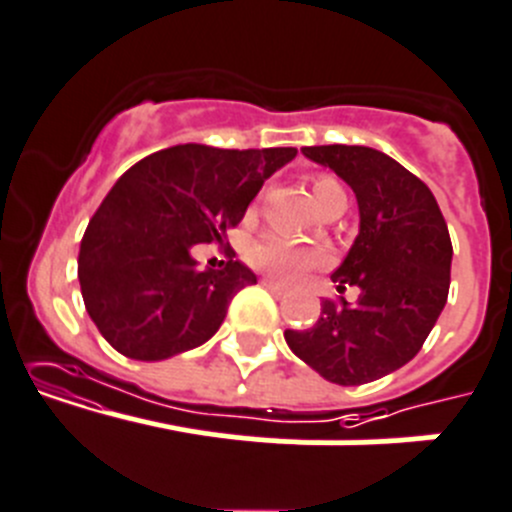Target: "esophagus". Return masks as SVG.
Segmentation results:
<instances>
[{"label": "esophagus", "instance_id": "34e87169", "mask_svg": "<svg viewBox=\"0 0 512 512\" xmlns=\"http://www.w3.org/2000/svg\"><path fill=\"white\" fill-rule=\"evenodd\" d=\"M261 284H264L266 289L271 291V294H276V296H284V294H286V289H284V286H281V284H276V281H271V279H264V281H261Z\"/></svg>", "mask_w": 512, "mask_h": 512}]
</instances>
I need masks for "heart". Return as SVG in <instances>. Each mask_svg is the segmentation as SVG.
I'll return each mask as SVG.
<instances>
[{
    "mask_svg": "<svg viewBox=\"0 0 512 512\" xmlns=\"http://www.w3.org/2000/svg\"><path fill=\"white\" fill-rule=\"evenodd\" d=\"M311 193L321 211L332 206H347V191L332 175H316ZM324 261L326 256L316 248L301 246L281 236H264L248 248V264L286 286L301 281L311 269H319Z\"/></svg>",
    "mask_w": 512,
    "mask_h": 512,
    "instance_id": "obj_1",
    "label": "heart"
}]
</instances>
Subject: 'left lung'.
I'll return each mask as SVG.
<instances>
[{"label":"left lung","mask_w":512,"mask_h":512,"mask_svg":"<svg viewBox=\"0 0 512 512\" xmlns=\"http://www.w3.org/2000/svg\"><path fill=\"white\" fill-rule=\"evenodd\" d=\"M301 153L334 170L357 196L359 233L332 274L354 304L324 301L306 332L286 329L291 352L342 387L405 367L422 349L450 289L452 243L430 188L405 165L364 145H311Z\"/></svg>","instance_id":"8db88e82"}]
</instances>
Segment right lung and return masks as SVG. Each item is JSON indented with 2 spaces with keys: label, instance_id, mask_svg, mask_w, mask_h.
Returning <instances> with one entry per match:
<instances>
[{
  "label": "right lung",
  "instance_id": "right-lung-1",
  "mask_svg": "<svg viewBox=\"0 0 512 512\" xmlns=\"http://www.w3.org/2000/svg\"><path fill=\"white\" fill-rule=\"evenodd\" d=\"M294 158L296 148L186 143L120 175L87 223L77 259L85 309L110 347L160 362L218 332L231 299L256 274L233 259L198 269L193 246L221 243L264 180Z\"/></svg>",
  "mask_w": 512,
  "mask_h": 512
}]
</instances>
